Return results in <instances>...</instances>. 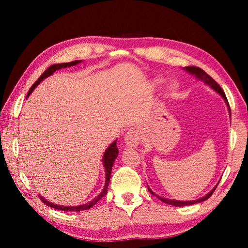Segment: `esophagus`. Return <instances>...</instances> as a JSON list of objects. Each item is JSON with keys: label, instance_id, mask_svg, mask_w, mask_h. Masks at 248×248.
I'll use <instances>...</instances> for the list:
<instances>
[{"label": "esophagus", "instance_id": "esophagus-1", "mask_svg": "<svg viewBox=\"0 0 248 248\" xmlns=\"http://www.w3.org/2000/svg\"><path fill=\"white\" fill-rule=\"evenodd\" d=\"M141 141V133L137 128L129 129L124 136V142L129 148H136Z\"/></svg>", "mask_w": 248, "mask_h": 248}]
</instances>
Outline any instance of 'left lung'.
I'll return each mask as SVG.
<instances>
[{"label":"left lung","instance_id":"obj_1","mask_svg":"<svg viewBox=\"0 0 248 248\" xmlns=\"http://www.w3.org/2000/svg\"><path fill=\"white\" fill-rule=\"evenodd\" d=\"M185 70H186L187 72H189L190 74H194L195 77H197V78L201 79V81H202L203 83L208 84L209 86H211L213 90H215L216 92H217V93H219V94L222 96V97L224 98V100L226 102V104H228L229 109H230V105H229V102H228V98H226V96H225V93L223 92V90L221 89L219 84H217V83L215 81V79H213L211 77H210L209 74L205 73L202 69L198 68V66H186V68H185ZM230 111H231V109H230ZM216 188H217V187H215V189H212L211 191L209 192L208 195H205V196L202 197V198H201V199L195 200V201H177V200H170V199L163 198V197H159V196H157V195H155L154 192H153L152 190H151L150 188H149V186H148V189H149V191L151 192V194L154 195V196H156L159 200L163 201V202H165V203H167V204H170V205H175V207H183V205H189V204H195V203H198V202H202V201L207 200L208 198H210V197L212 196V194H213V192H215V190H216Z\"/></svg>","mask_w":248,"mask_h":248}]
</instances>
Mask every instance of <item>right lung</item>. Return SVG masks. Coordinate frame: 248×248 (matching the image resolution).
<instances>
[{
  "label": "right lung",
  "instance_id": "right-lung-1",
  "mask_svg": "<svg viewBox=\"0 0 248 248\" xmlns=\"http://www.w3.org/2000/svg\"><path fill=\"white\" fill-rule=\"evenodd\" d=\"M79 60H75L72 62H68V63H58V64H52L50 65L49 68L45 71V72L40 75V78L37 79V81L32 84V86L31 87V90H29L28 94H27V97L29 95H31V92L35 90V87L38 85V84L43 81L44 78H48L49 75H51L54 71L56 70H60L62 68H68V66H72L79 63ZM117 140L114 142V143H111L109 145V148L106 150V152L104 154V166H105V171H106V183H105V186H104V189L103 191L100 192V194L94 198L93 200L91 201V202L86 203V204H82V205H78V207H63V205H58V204H54V203H50L49 201L46 200L44 197H39L40 200L43 201V202L48 205V207H51L53 209H58V210H61V211H83V210H89L91 209L93 205H95L96 203L98 202V201L103 198L104 196H106L107 194V188H108V185H109V180H110V174H111V169H112V165H114V162L115 159L117 158V155H118V148H117Z\"/></svg>",
  "mask_w": 248,
  "mask_h": 248
}]
</instances>
